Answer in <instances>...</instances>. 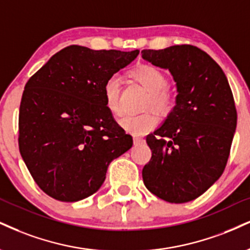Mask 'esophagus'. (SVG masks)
I'll return each instance as SVG.
<instances>
[{
  "label": "esophagus",
  "mask_w": 250,
  "mask_h": 250,
  "mask_svg": "<svg viewBox=\"0 0 250 250\" xmlns=\"http://www.w3.org/2000/svg\"><path fill=\"white\" fill-rule=\"evenodd\" d=\"M133 141H134V144H135V146H137V144H141V143H143V142H144L143 138H142V137H138V136H134Z\"/></svg>",
  "instance_id": "obj_1"
}]
</instances>
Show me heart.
Wrapping results in <instances>:
<instances>
[{"mask_svg": "<svg viewBox=\"0 0 250 250\" xmlns=\"http://www.w3.org/2000/svg\"><path fill=\"white\" fill-rule=\"evenodd\" d=\"M128 76L135 83L149 92L144 109H154L162 116H167L176 107V98L167 89L169 80L167 73L157 66L140 64L128 72ZM104 98L107 109L113 115H121V86L116 77L108 78L104 85ZM158 119L154 112H146L140 115H125L119 121L120 127L128 134L141 136L156 128Z\"/></svg>", "mask_w": 250, "mask_h": 250, "instance_id": "obj_1", "label": "heart"}]
</instances>
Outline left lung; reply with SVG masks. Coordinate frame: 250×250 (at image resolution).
Returning a JSON list of instances; mask_svg holds the SVG:
<instances>
[{"mask_svg":"<svg viewBox=\"0 0 250 250\" xmlns=\"http://www.w3.org/2000/svg\"><path fill=\"white\" fill-rule=\"evenodd\" d=\"M142 58L167 68L177 83V104L146 136L151 159L142 177L152 194L174 204L198 198L226 167L236 128L233 93L221 67L193 45L142 50Z\"/></svg>","mask_w":250,"mask_h":250,"instance_id":"obj_1","label":"left lung"}]
</instances>
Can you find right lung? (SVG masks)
I'll return each mask as SVG.
<instances>
[{"label": "right lung", "mask_w": 250, "mask_h": 250, "mask_svg": "<svg viewBox=\"0 0 250 250\" xmlns=\"http://www.w3.org/2000/svg\"><path fill=\"white\" fill-rule=\"evenodd\" d=\"M138 52L71 45L25 83L20 152L36 184L53 199L73 203L95 193L110 162L133 146L107 109L104 85Z\"/></svg>", "instance_id": "add662e5"}]
</instances>
